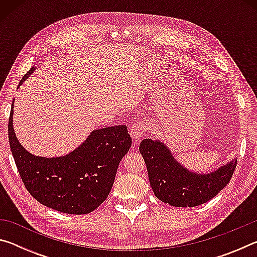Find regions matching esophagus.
<instances>
[{"label": "esophagus", "mask_w": 257, "mask_h": 257, "mask_svg": "<svg viewBox=\"0 0 257 257\" xmlns=\"http://www.w3.org/2000/svg\"><path fill=\"white\" fill-rule=\"evenodd\" d=\"M146 133V124L144 122H142V121H135V122L132 124V127H130V135H132V137L134 141H141L142 137L144 136Z\"/></svg>", "instance_id": "obj_1"}]
</instances>
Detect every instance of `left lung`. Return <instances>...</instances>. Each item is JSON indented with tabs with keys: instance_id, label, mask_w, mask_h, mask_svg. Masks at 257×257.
Listing matches in <instances>:
<instances>
[{
	"instance_id": "1",
	"label": "left lung",
	"mask_w": 257,
	"mask_h": 257,
	"mask_svg": "<svg viewBox=\"0 0 257 257\" xmlns=\"http://www.w3.org/2000/svg\"><path fill=\"white\" fill-rule=\"evenodd\" d=\"M139 152L146 163L155 196L176 207L198 206L216 196L229 184L237 164L236 155L215 170H190L161 139H144L139 144Z\"/></svg>"
}]
</instances>
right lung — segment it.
<instances>
[{"mask_svg": "<svg viewBox=\"0 0 257 257\" xmlns=\"http://www.w3.org/2000/svg\"><path fill=\"white\" fill-rule=\"evenodd\" d=\"M32 68L18 88L33 75ZM14 106L9 118V142L21 179L43 205L67 214H88L110 194L120 161L132 146L127 125L94 129L68 154L35 155L21 145L14 127Z\"/></svg>", "mask_w": 257, "mask_h": 257, "instance_id": "1", "label": "right lung"}]
</instances>
